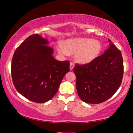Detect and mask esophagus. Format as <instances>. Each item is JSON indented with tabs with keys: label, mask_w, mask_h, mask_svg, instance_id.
<instances>
[{
	"label": "esophagus",
	"mask_w": 133,
	"mask_h": 133,
	"mask_svg": "<svg viewBox=\"0 0 133 133\" xmlns=\"http://www.w3.org/2000/svg\"><path fill=\"white\" fill-rule=\"evenodd\" d=\"M74 66H75V65H74V64L72 62H71L70 63V70H72L73 68H74Z\"/></svg>",
	"instance_id": "esophagus-1"
}]
</instances>
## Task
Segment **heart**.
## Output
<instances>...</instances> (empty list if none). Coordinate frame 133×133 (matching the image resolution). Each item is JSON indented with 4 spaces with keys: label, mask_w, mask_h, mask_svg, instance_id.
Instances as JSON below:
<instances>
[{
    "label": "heart",
    "mask_w": 133,
    "mask_h": 133,
    "mask_svg": "<svg viewBox=\"0 0 133 133\" xmlns=\"http://www.w3.org/2000/svg\"><path fill=\"white\" fill-rule=\"evenodd\" d=\"M57 50L59 54L64 56L75 54L78 62L88 64L98 57L102 50V44L99 41L89 38H75L65 43L60 42Z\"/></svg>",
    "instance_id": "heart-1"
}]
</instances>
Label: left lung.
Segmentation results:
<instances>
[{
	"mask_svg": "<svg viewBox=\"0 0 133 133\" xmlns=\"http://www.w3.org/2000/svg\"><path fill=\"white\" fill-rule=\"evenodd\" d=\"M110 42L103 55L91 62L76 64V87L82 101L98 104L108 100L118 89L123 76V61L121 51Z\"/></svg>",
	"mask_w": 133,
	"mask_h": 133,
	"instance_id": "left-lung-1",
	"label": "left lung"
}]
</instances>
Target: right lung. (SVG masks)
Wrapping results in <instances>:
<instances>
[{
    "instance_id": "add662e5",
    "label": "right lung",
    "mask_w": 133,
    "mask_h": 133,
    "mask_svg": "<svg viewBox=\"0 0 133 133\" xmlns=\"http://www.w3.org/2000/svg\"><path fill=\"white\" fill-rule=\"evenodd\" d=\"M48 43L39 35L32 34L17 48L11 61V77L16 90L36 103L52 99L69 71V62L55 59Z\"/></svg>"
}]
</instances>
